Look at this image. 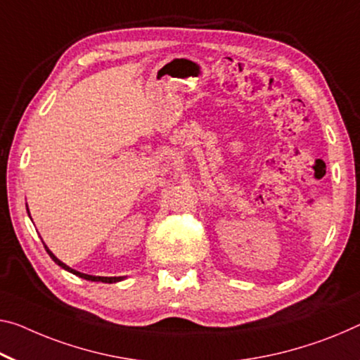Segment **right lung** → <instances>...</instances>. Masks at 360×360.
Here are the masks:
<instances>
[{
    "label": "right lung",
    "instance_id": "1",
    "mask_svg": "<svg viewBox=\"0 0 360 360\" xmlns=\"http://www.w3.org/2000/svg\"><path fill=\"white\" fill-rule=\"evenodd\" d=\"M27 211H29V209H27ZM45 250H46V252L49 254V257L53 259L54 262H56L59 267H63L64 270H68V272H70V274H74V275H77V276H80V278H85V280H90V281H103V283H115V281H120V280H124V276H95V275H86V274H82V272H77V270H74V269H70L69 265H65L64 262H60L59 259L54 256V254L48 250V246L45 245Z\"/></svg>",
    "mask_w": 360,
    "mask_h": 360
}]
</instances>
